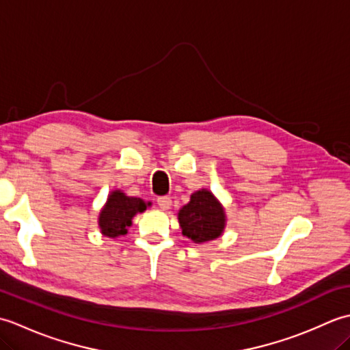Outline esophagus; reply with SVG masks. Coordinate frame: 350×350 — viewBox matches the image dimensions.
Masks as SVG:
<instances>
[{
	"mask_svg": "<svg viewBox=\"0 0 350 350\" xmlns=\"http://www.w3.org/2000/svg\"><path fill=\"white\" fill-rule=\"evenodd\" d=\"M156 202H158V206L161 207L162 211H167V209H170V207H171V198L167 197V196L159 197L158 200H156Z\"/></svg>",
	"mask_w": 350,
	"mask_h": 350,
	"instance_id": "obj_1",
	"label": "esophagus"
}]
</instances>
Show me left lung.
I'll use <instances>...</instances> for the list:
<instances>
[{
    "label": "left lung",
    "instance_id": "1",
    "mask_svg": "<svg viewBox=\"0 0 350 350\" xmlns=\"http://www.w3.org/2000/svg\"><path fill=\"white\" fill-rule=\"evenodd\" d=\"M179 224L183 236L196 243L217 239L224 232L226 212L211 191L200 189L191 202L179 211Z\"/></svg>",
    "mask_w": 350,
    "mask_h": 350
}]
</instances>
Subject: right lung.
<instances>
[{
  "instance_id": "add662e5",
  "label": "right lung",
  "mask_w": 350,
  "mask_h": 350,
  "mask_svg": "<svg viewBox=\"0 0 350 350\" xmlns=\"http://www.w3.org/2000/svg\"><path fill=\"white\" fill-rule=\"evenodd\" d=\"M148 206H152V203H146L143 198L128 197L120 189L113 191L99 213L102 234L107 237L126 234L128 227L132 226V218L137 213L144 212Z\"/></svg>"
}]
</instances>
